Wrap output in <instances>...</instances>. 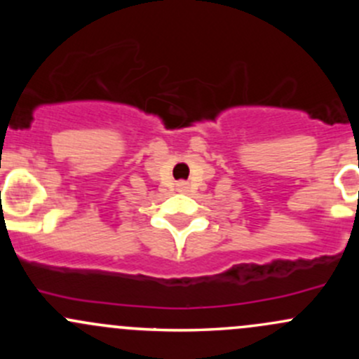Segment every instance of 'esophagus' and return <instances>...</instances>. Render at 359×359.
I'll return each mask as SVG.
<instances>
[{
  "label": "esophagus",
  "mask_w": 359,
  "mask_h": 359,
  "mask_svg": "<svg viewBox=\"0 0 359 359\" xmlns=\"http://www.w3.org/2000/svg\"><path fill=\"white\" fill-rule=\"evenodd\" d=\"M177 189H179V191H187V182H179V184H177Z\"/></svg>",
  "instance_id": "34e87169"
}]
</instances>
